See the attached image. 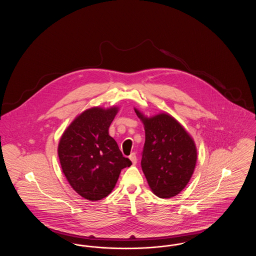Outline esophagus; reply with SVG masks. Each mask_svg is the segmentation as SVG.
Wrapping results in <instances>:
<instances>
[{"label": "esophagus", "mask_w": 256, "mask_h": 256, "mask_svg": "<svg viewBox=\"0 0 256 256\" xmlns=\"http://www.w3.org/2000/svg\"><path fill=\"white\" fill-rule=\"evenodd\" d=\"M130 159L132 160V162L134 165H135V164L137 163V156H136L135 152H132V154L130 156Z\"/></svg>", "instance_id": "esophagus-1"}]
</instances>
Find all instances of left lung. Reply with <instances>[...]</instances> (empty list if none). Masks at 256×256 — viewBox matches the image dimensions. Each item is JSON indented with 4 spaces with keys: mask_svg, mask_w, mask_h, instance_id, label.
<instances>
[{
    "mask_svg": "<svg viewBox=\"0 0 256 256\" xmlns=\"http://www.w3.org/2000/svg\"><path fill=\"white\" fill-rule=\"evenodd\" d=\"M135 110L145 126V144L141 167L156 195L169 198L189 182L195 169V143L182 126L168 114L152 118Z\"/></svg>",
    "mask_w": 256,
    "mask_h": 256,
    "instance_id": "left-lung-1",
    "label": "left lung"
}]
</instances>
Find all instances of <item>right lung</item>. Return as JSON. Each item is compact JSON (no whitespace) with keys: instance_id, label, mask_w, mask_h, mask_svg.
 <instances>
[{"instance_id":"add662e5","label":"right lung","mask_w":256,"mask_h":256,"mask_svg":"<svg viewBox=\"0 0 256 256\" xmlns=\"http://www.w3.org/2000/svg\"><path fill=\"white\" fill-rule=\"evenodd\" d=\"M117 111V108L86 110L74 120L60 141L62 170L74 190L89 200L110 195L121 170L132 165L108 132Z\"/></svg>"}]
</instances>
